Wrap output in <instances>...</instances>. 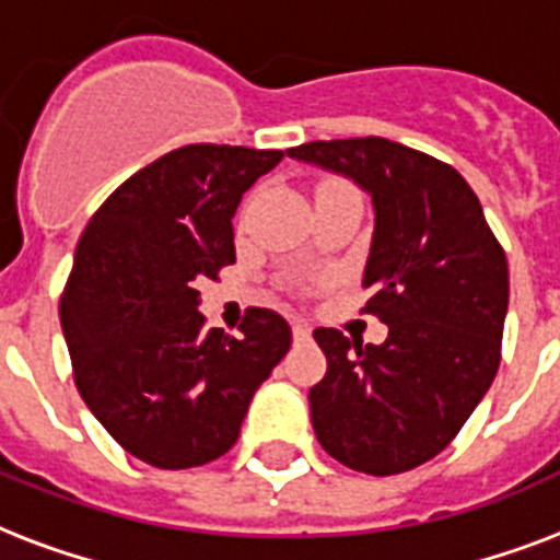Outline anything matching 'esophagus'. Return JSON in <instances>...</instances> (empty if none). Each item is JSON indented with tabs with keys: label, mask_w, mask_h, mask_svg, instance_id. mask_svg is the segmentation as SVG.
<instances>
[{
	"label": "esophagus",
	"mask_w": 560,
	"mask_h": 560,
	"mask_svg": "<svg viewBox=\"0 0 560 560\" xmlns=\"http://www.w3.org/2000/svg\"><path fill=\"white\" fill-rule=\"evenodd\" d=\"M293 337H296L299 342L311 340V325H307V323H293Z\"/></svg>",
	"instance_id": "34e87169"
}]
</instances>
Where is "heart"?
I'll return each instance as SVG.
<instances>
[{
    "label": "heart",
    "mask_w": 560,
    "mask_h": 560,
    "mask_svg": "<svg viewBox=\"0 0 560 560\" xmlns=\"http://www.w3.org/2000/svg\"><path fill=\"white\" fill-rule=\"evenodd\" d=\"M325 186H337V183H325ZM325 186H319V188H325Z\"/></svg>",
    "instance_id": "b5f03b06"
}]
</instances>
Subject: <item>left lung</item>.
Wrapping results in <instances>:
<instances>
[{"mask_svg":"<svg viewBox=\"0 0 560 560\" xmlns=\"http://www.w3.org/2000/svg\"><path fill=\"white\" fill-rule=\"evenodd\" d=\"M372 197L366 314L381 346L316 328L328 358L311 421L325 453L372 477L412 470L453 442L500 366L509 264L462 174L381 136L290 148Z\"/></svg>","mask_w":560,"mask_h":560,"instance_id":"left-lung-1","label":"left lung"}]
</instances>
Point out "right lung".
Here are the masks:
<instances>
[{"label":"right lung","instance_id":"add662e5","mask_svg":"<svg viewBox=\"0 0 560 560\" xmlns=\"http://www.w3.org/2000/svg\"><path fill=\"white\" fill-rule=\"evenodd\" d=\"M281 151L186 144L109 194L83 229L60 325L81 398L153 468H197L237 442L290 349V325L249 307L241 337L206 328L202 279L235 261L237 202Z\"/></svg>","mask_w":560,"mask_h":560}]
</instances>
